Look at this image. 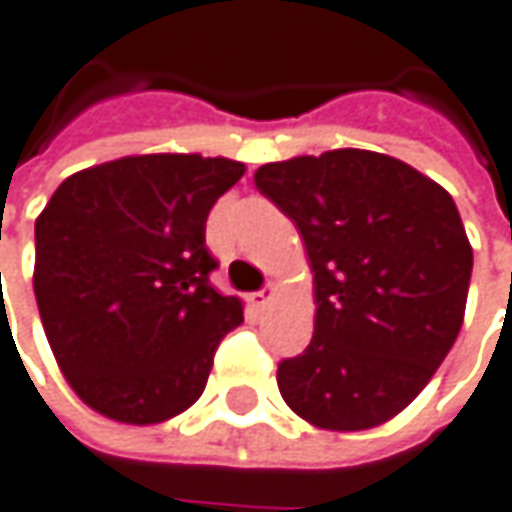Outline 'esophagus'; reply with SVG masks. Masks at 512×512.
<instances>
[{
	"instance_id": "obj_1",
	"label": "esophagus",
	"mask_w": 512,
	"mask_h": 512,
	"mask_svg": "<svg viewBox=\"0 0 512 512\" xmlns=\"http://www.w3.org/2000/svg\"><path fill=\"white\" fill-rule=\"evenodd\" d=\"M272 298H275V286H266V289H260V292L252 295V303L263 309V306H269V303H272Z\"/></svg>"
}]
</instances>
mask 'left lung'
<instances>
[{
  "mask_svg": "<svg viewBox=\"0 0 512 512\" xmlns=\"http://www.w3.org/2000/svg\"><path fill=\"white\" fill-rule=\"evenodd\" d=\"M255 186L295 220L315 275V332L303 355L280 361L283 401L318 430L387 424L464 323L473 246L453 197L364 148L266 163Z\"/></svg>",
  "mask_w": 512,
  "mask_h": 512,
  "instance_id": "8db88e82",
  "label": "left lung"
}]
</instances>
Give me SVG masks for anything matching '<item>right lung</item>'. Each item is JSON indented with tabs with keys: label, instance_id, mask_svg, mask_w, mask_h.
Instances as JSON below:
<instances>
[{
	"label": "right lung",
	"instance_id": "add662e5",
	"mask_svg": "<svg viewBox=\"0 0 512 512\" xmlns=\"http://www.w3.org/2000/svg\"><path fill=\"white\" fill-rule=\"evenodd\" d=\"M229 157L131 154L62 180L36 217L34 295L79 398L160 424L203 395L243 300L209 283V212L243 177Z\"/></svg>",
	"mask_w": 512,
	"mask_h": 512
}]
</instances>
